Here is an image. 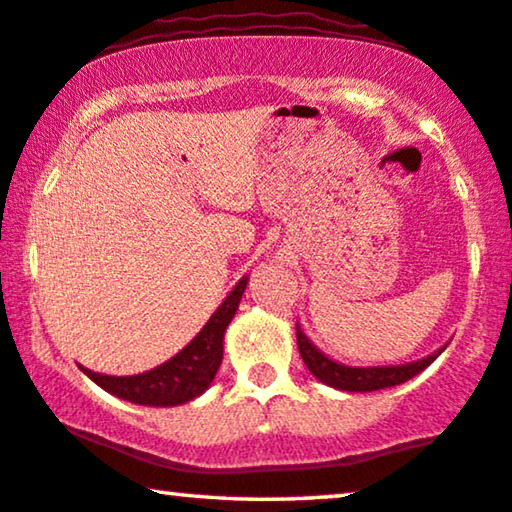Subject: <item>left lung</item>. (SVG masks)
Listing matches in <instances>:
<instances>
[{"label":"left lung","instance_id":"left-lung-1","mask_svg":"<svg viewBox=\"0 0 512 512\" xmlns=\"http://www.w3.org/2000/svg\"><path fill=\"white\" fill-rule=\"evenodd\" d=\"M297 348H300V355L309 371L318 377L320 382L329 384V387L341 389V391H377L396 387V384H403L412 380L414 375H419L423 368H428L432 361H435L442 350H437L435 355H428L426 359L412 361V364L403 366H373V368H352L336 364L329 357L322 355V352L313 345L309 338L302 334L300 325H297Z\"/></svg>","mask_w":512,"mask_h":512}]
</instances>
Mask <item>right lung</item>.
<instances>
[{"label":"right lung","mask_w":512,"mask_h":512,"mask_svg":"<svg viewBox=\"0 0 512 512\" xmlns=\"http://www.w3.org/2000/svg\"><path fill=\"white\" fill-rule=\"evenodd\" d=\"M245 288L247 277L238 281V286L231 290V295L226 297L222 306L212 313V318L194 336V341L185 345L176 357L153 368V371L130 377H114L93 373L82 366L80 368L98 387L114 393L116 398L153 407L183 405L187 400L201 396L210 387V382L215 380L217 368L224 357V332L233 320L235 311H238Z\"/></svg>","instance_id":"obj_1"}]
</instances>
